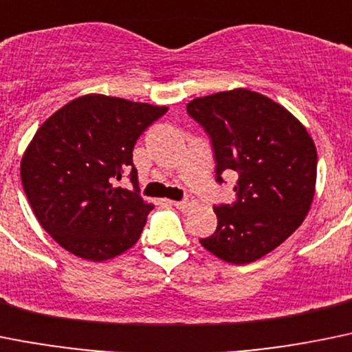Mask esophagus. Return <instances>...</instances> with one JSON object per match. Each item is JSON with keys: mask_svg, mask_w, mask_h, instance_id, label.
Segmentation results:
<instances>
[{"mask_svg": "<svg viewBox=\"0 0 352 352\" xmlns=\"http://www.w3.org/2000/svg\"><path fill=\"white\" fill-rule=\"evenodd\" d=\"M173 205H175L177 208H180V210H184V212H186V210L195 208L196 199L195 198H186L184 201H173Z\"/></svg>", "mask_w": 352, "mask_h": 352, "instance_id": "34e87169", "label": "esophagus"}]
</instances>
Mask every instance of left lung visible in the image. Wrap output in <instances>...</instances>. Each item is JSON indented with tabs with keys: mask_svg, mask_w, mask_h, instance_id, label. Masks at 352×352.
Segmentation results:
<instances>
[{
	"mask_svg": "<svg viewBox=\"0 0 352 352\" xmlns=\"http://www.w3.org/2000/svg\"><path fill=\"white\" fill-rule=\"evenodd\" d=\"M187 113L212 140L217 182L238 173L236 201L213 206L217 231L199 243L229 264L258 261L309 213L316 191L314 140L281 104L246 88L195 98Z\"/></svg>",
	"mask_w": 352,
	"mask_h": 352,
	"instance_id": "obj_1",
	"label": "left lung"
}]
</instances>
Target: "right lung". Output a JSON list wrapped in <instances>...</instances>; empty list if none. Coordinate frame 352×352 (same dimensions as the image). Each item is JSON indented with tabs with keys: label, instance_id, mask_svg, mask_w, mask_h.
Masks as SVG:
<instances>
[{
	"label": "right lung",
	"instance_id": "1",
	"mask_svg": "<svg viewBox=\"0 0 352 352\" xmlns=\"http://www.w3.org/2000/svg\"><path fill=\"white\" fill-rule=\"evenodd\" d=\"M168 111L88 94L48 118L29 142L21 179L32 212L62 248L102 262L135 245L153 210L139 195L133 146ZM131 172L134 191L114 188Z\"/></svg>",
	"mask_w": 352,
	"mask_h": 352
}]
</instances>
